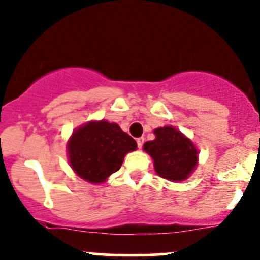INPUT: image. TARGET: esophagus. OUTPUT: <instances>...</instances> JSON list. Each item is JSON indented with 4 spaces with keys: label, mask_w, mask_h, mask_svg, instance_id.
<instances>
[{
    "label": "esophagus",
    "mask_w": 260,
    "mask_h": 260,
    "mask_svg": "<svg viewBox=\"0 0 260 260\" xmlns=\"http://www.w3.org/2000/svg\"><path fill=\"white\" fill-rule=\"evenodd\" d=\"M143 143H144V137H139V138H137V146H138V148H142V147H143Z\"/></svg>",
    "instance_id": "34e87169"
}]
</instances>
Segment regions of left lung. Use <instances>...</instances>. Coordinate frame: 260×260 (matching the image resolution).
Here are the masks:
<instances>
[{
	"label": "left lung",
	"mask_w": 260,
	"mask_h": 260,
	"mask_svg": "<svg viewBox=\"0 0 260 260\" xmlns=\"http://www.w3.org/2000/svg\"><path fill=\"white\" fill-rule=\"evenodd\" d=\"M154 141L146 142L143 149L154 160V169L162 178L176 180L185 179L198 160V151L192 142L173 127L157 128Z\"/></svg>",
	"instance_id": "left-lung-1"
}]
</instances>
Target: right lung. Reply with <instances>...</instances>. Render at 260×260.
<instances>
[{"label": "right lung", "mask_w": 260, "mask_h": 260, "mask_svg": "<svg viewBox=\"0 0 260 260\" xmlns=\"http://www.w3.org/2000/svg\"><path fill=\"white\" fill-rule=\"evenodd\" d=\"M136 148L135 139L116 123L89 122L73 132L68 142V155L73 171L97 184L118 171L124 155Z\"/></svg>", "instance_id": "add662e5"}]
</instances>
